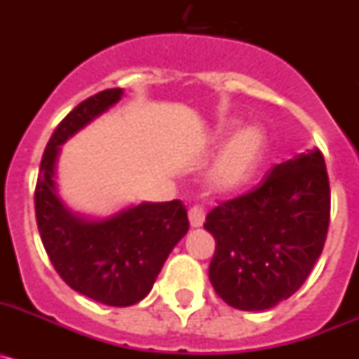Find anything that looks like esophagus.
I'll list each match as a JSON object with an SVG mask.
<instances>
[{
    "label": "esophagus",
    "mask_w": 359,
    "mask_h": 359,
    "mask_svg": "<svg viewBox=\"0 0 359 359\" xmlns=\"http://www.w3.org/2000/svg\"><path fill=\"white\" fill-rule=\"evenodd\" d=\"M189 221H190V226L192 228L203 226V223H205V210H203L199 205L192 207L189 210Z\"/></svg>",
    "instance_id": "esophagus-1"
}]
</instances>
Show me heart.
<instances>
[{
  "mask_svg": "<svg viewBox=\"0 0 359 359\" xmlns=\"http://www.w3.org/2000/svg\"><path fill=\"white\" fill-rule=\"evenodd\" d=\"M236 128L237 122L219 123L212 133V142L214 144L223 142ZM266 149H268V135L264 129L255 123L244 126L231 135L230 140L223 145L210 163L207 172L208 183L223 192L241 189L261 169Z\"/></svg>",
  "mask_w": 359,
  "mask_h": 359,
  "instance_id": "heart-1",
  "label": "heart"
}]
</instances>
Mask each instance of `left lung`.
Wrapping results in <instances>:
<instances>
[{
	"label": "left lung",
	"instance_id": "left-lung-1",
	"mask_svg": "<svg viewBox=\"0 0 359 359\" xmlns=\"http://www.w3.org/2000/svg\"><path fill=\"white\" fill-rule=\"evenodd\" d=\"M329 215L331 190L318 149L275 165L255 190L207 215L215 293L241 311H264L290 298L318 261Z\"/></svg>",
	"mask_w": 359,
	"mask_h": 359
}]
</instances>
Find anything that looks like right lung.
Returning a JSON list of instances; mask_svg holds the SVG:
<instances>
[{
	"label": "right lung",
	"mask_w": 359,
	"mask_h": 359,
	"mask_svg": "<svg viewBox=\"0 0 359 359\" xmlns=\"http://www.w3.org/2000/svg\"><path fill=\"white\" fill-rule=\"evenodd\" d=\"M122 95L120 88L104 90L65 116L44 149L34 198L41 241L57 273L77 293L113 307L133 306L147 297L169 253L189 231L180 199L140 203L111 217L88 219L57 196L61 145Z\"/></svg>",
	"instance_id": "right-lung-1"
}]
</instances>
